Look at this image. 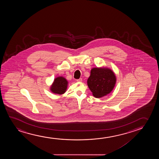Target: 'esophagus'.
I'll use <instances>...</instances> for the list:
<instances>
[{"label": "esophagus", "instance_id": "34e87169", "mask_svg": "<svg viewBox=\"0 0 159 159\" xmlns=\"http://www.w3.org/2000/svg\"><path fill=\"white\" fill-rule=\"evenodd\" d=\"M76 81H77L78 82H81V81H83V79H82V78H80L79 79H78Z\"/></svg>", "mask_w": 159, "mask_h": 159}]
</instances>
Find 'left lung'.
<instances>
[{
  "instance_id": "obj_1",
  "label": "left lung",
  "mask_w": 159,
  "mask_h": 159,
  "mask_svg": "<svg viewBox=\"0 0 159 159\" xmlns=\"http://www.w3.org/2000/svg\"><path fill=\"white\" fill-rule=\"evenodd\" d=\"M116 77L108 68H93L87 80V85L96 98H101L110 93L115 86Z\"/></svg>"
}]
</instances>
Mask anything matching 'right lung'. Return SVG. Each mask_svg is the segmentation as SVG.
Returning <instances> with one entry per match:
<instances>
[{
    "label": "right lung",
    "instance_id": "add662e5",
    "mask_svg": "<svg viewBox=\"0 0 159 159\" xmlns=\"http://www.w3.org/2000/svg\"><path fill=\"white\" fill-rule=\"evenodd\" d=\"M67 86V80L62 76H59L55 79L50 87V91L55 94H62L66 91Z\"/></svg>",
    "mask_w": 159,
    "mask_h": 159
}]
</instances>
